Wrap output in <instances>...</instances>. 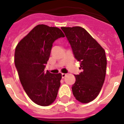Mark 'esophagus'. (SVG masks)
I'll return each mask as SVG.
<instances>
[{
  "label": "esophagus",
  "mask_w": 124,
  "mask_h": 124,
  "mask_svg": "<svg viewBox=\"0 0 124 124\" xmlns=\"http://www.w3.org/2000/svg\"><path fill=\"white\" fill-rule=\"evenodd\" d=\"M66 75H66V73H62V78H64V77H66Z\"/></svg>",
  "instance_id": "obj_1"
}]
</instances>
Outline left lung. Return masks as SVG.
Masks as SVG:
<instances>
[{
    "label": "left lung",
    "instance_id": "8db88e82",
    "mask_svg": "<svg viewBox=\"0 0 124 124\" xmlns=\"http://www.w3.org/2000/svg\"><path fill=\"white\" fill-rule=\"evenodd\" d=\"M72 49L74 57L80 62L83 71L75 75L72 92L83 103L93 101L98 96L105 78L107 59L105 50L85 28L81 26L62 27Z\"/></svg>",
    "mask_w": 124,
    "mask_h": 124
}]
</instances>
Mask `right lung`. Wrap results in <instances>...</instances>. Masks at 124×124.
I'll use <instances>...</instances> for the list:
<instances>
[{"label": "right lung", "instance_id": "add662e5", "mask_svg": "<svg viewBox=\"0 0 124 124\" xmlns=\"http://www.w3.org/2000/svg\"><path fill=\"white\" fill-rule=\"evenodd\" d=\"M60 28L38 24L18 43L14 61L21 83L31 100L41 106L53 103L58 94L61 73L44 71L53 43L64 38Z\"/></svg>", "mask_w": 124, "mask_h": 124}]
</instances>
